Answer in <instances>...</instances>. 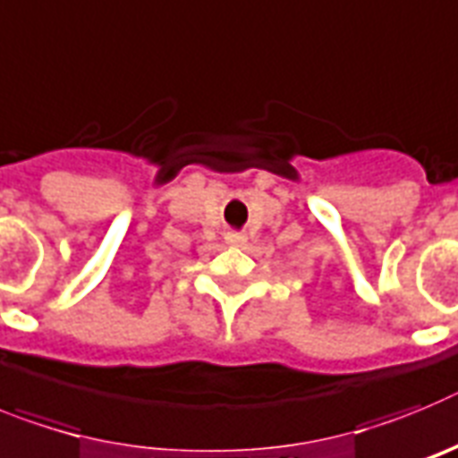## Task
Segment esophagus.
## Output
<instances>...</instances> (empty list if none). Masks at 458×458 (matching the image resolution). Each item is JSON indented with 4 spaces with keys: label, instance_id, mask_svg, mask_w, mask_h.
<instances>
[{
    "label": "esophagus",
    "instance_id": "obj_1",
    "mask_svg": "<svg viewBox=\"0 0 458 458\" xmlns=\"http://www.w3.org/2000/svg\"><path fill=\"white\" fill-rule=\"evenodd\" d=\"M246 242V237L242 233H228L225 234V244L230 246H242Z\"/></svg>",
    "mask_w": 458,
    "mask_h": 458
}]
</instances>
